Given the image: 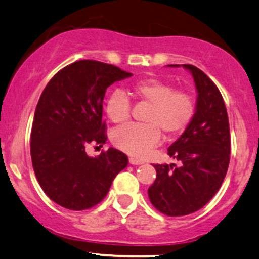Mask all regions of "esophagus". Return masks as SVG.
<instances>
[{
	"instance_id": "obj_1",
	"label": "esophagus",
	"mask_w": 259,
	"mask_h": 259,
	"mask_svg": "<svg viewBox=\"0 0 259 259\" xmlns=\"http://www.w3.org/2000/svg\"><path fill=\"white\" fill-rule=\"evenodd\" d=\"M129 163L132 165H141L143 164V161L136 159V158H129Z\"/></svg>"
}]
</instances>
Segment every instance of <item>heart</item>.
I'll use <instances>...</instances> for the list:
<instances>
[{
  "label": "heart",
  "instance_id": "b5f03b06",
  "mask_svg": "<svg viewBox=\"0 0 259 259\" xmlns=\"http://www.w3.org/2000/svg\"><path fill=\"white\" fill-rule=\"evenodd\" d=\"M136 98L151 104L146 117V125L129 124L113 133L117 148L133 157H146L163 141V132L167 136L180 135L188 127L195 113V101L191 93L174 90L166 80L145 79L133 87ZM106 113L116 124L125 123L132 113L130 99L123 90L112 92L106 101Z\"/></svg>",
  "mask_w": 259,
  "mask_h": 259
}]
</instances>
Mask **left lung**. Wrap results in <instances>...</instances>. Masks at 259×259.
I'll use <instances>...</instances> for the list:
<instances>
[{
    "mask_svg": "<svg viewBox=\"0 0 259 259\" xmlns=\"http://www.w3.org/2000/svg\"><path fill=\"white\" fill-rule=\"evenodd\" d=\"M167 66H182L192 74L197 90L195 113L167 148L179 165H153L157 177L148 197L161 213L185 216L205 206L222 185L230 159L229 121L219 88L201 70L188 64Z\"/></svg>",
    "mask_w": 259,
    "mask_h": 259,
    "instance_id": "1",
    "label": "left lung"
}]
</instances>
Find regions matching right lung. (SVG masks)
<instances>
[{"instance_id":"1","label":"right lung","mask_w":259,"mask_h":259,"mask_svg":"<svg viewBox=\"0 0 259 259\" xmlns=\"http://www.w3.org/2000/svg\"><path fill=\"white\" fill-rule=\"evenodd\" d=\"M132 76L113 65L80 60L59 71L43 90L31 130V159L43 192L60 206L74 211L95 206L126 167L123 152L110 147L90 157L85 146L105 145V93Z\"/></svg>"}]
</instances>
